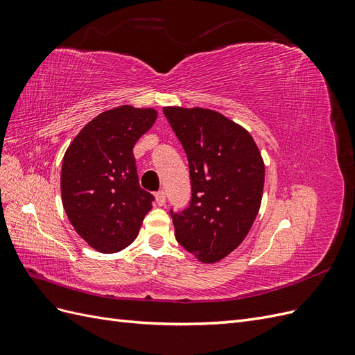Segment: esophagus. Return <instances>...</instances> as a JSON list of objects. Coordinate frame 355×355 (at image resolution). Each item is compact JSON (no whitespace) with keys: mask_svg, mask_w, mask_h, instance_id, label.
<instances>
[{"mask_svg":"<svg viewBox=\"0 0 355 355\" xmlns=\"http://www.w3.org/2000/svg\"><path fill=\"white\" fill-rule=\"evenodd\" d=\"M155 201L158 206H164L166 204V192L163 189H159L158 192H155Z\"/></svg>","mask_w":355,"mask_h":355,"instance_id":"34e87169","label":"esophagus"}]
</instances>
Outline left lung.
Listing matches in <instances>:
<instances>
[{"instance_id":"left-lung-1","label":"left lung","mask_w":355,"mask_h":355,"mask_svg":"<svg viewBox=\"0 0 355 355\" xmlns=\"http://www.w3.org/2000/svg\"><path fill=\"white\" fill-rule=\"evenodd\" d=\"M184 146L189 206L170 210L178 243L200 262L214 263L237 249L261 207L265 167L250 133L202 108H163Z\"/></svg>"}]
</instances>
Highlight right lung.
Returning a JSON list of instances; mask_svg holds the SVG:
<instances>
[{"label": "right lung", "instance_id": "right-lung-1", "mask_svg": "<svg viewBox=\"0 0 355 355\" xmlns=\"http://www.w3.org/2000/svg\"><path fill=\"white\" fill-rule=\"evenodd\" d=\"M157 120L153 108L123 105L85 124L62 163V202L94 250L116 253L137 237L153 194L139 185L133 146Z\"/></svg>", "mask_w": 355, "mask_h": 355}]
</instances>
